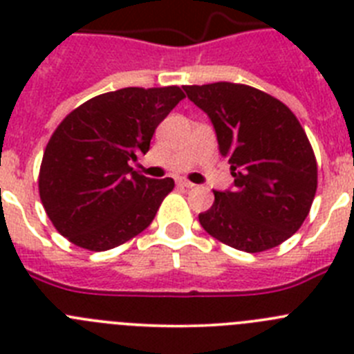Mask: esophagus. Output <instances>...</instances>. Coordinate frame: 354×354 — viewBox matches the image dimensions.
<instances>
[{
  "label": "esophagus",
  "mask_w": 354,
  "mask_h": 354,
  "mask_svg": "<svg viewBox=\"0 0 354 354\" xmlns=\"http://www.w3.org/2000/svg\"><path fill=\"white\" fill-rule=\"evenodd\" d=\"M177 184H179L180 187H186V189H192V187H195V184L189 183L187 179H179V180H177Z\"/></svg>",
  "instance_id": "esophagus-1"
}]
</instances>
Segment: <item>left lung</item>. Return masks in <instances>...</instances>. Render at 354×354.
<instances>
[{"label":"left lung","mask_w":354,"mask_h":354,"mask_svg":"<svg viewBox=\"0 0 354 354\" xmlns=\"http://www.w3.org/2000/svg\"><path fill=\"white\" fill-rule=\"evenodd\" d=\"M211 118L234 177L200 212L209 236L248 253L274 248L303 225L317 189V162L296 115L270 93L220 81L184 86Z\"/></svg>","instance_id":"obj_1"}]
</instances>
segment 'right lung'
<instances>
[{
    "instance_id": "obj_1",
    "label": "right lung",
    "mask_w": 354,
    "mask_h": 354,
    "mask_svg": "<svg viewBox=\"0 0 354 354\" xmlns=\"http://www.w3.org/2000/svg\"><path fill=\"white\" fill-rule=\"evenodd\" d=\"M183 99L179 86H129L92 97L62 120L39 174L40 200L62 236L106 252L152 223L174 179H149L129 162L149 152L156 127Z\"/></svg>"
}]
</instances>
